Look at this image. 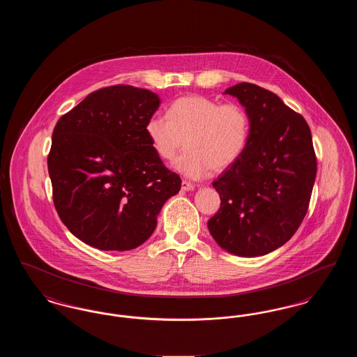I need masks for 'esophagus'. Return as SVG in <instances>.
Instances as JSON below:
<instances>
[{
	"mask_svg": "<svg viewBox=\"0 0 357 357\" xmlns=\"http://www.w3.org/2000/svg\"><path fill=\"white\" fill-rule=\"evenodd\" d=\"M195 188V185H192L191 182H188V181H182V190H185V191H191V190H194Z\"/></svg>",
	"mask_w": 357,
	"mask_h": 357,
	"instance_id": "34e87169",
	"label": "esophagus"
}]
</instances>
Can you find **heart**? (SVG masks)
<instances>
[{
	"label": "heart",
	"mask_w": 357,
	"mask_h": 357,
	"mask_svg": "<svg viewBox=\"0 0 357 357\" xmlns=\"http://www.w3.org/2000/svg\"><path fill=\"white\" fill-rule=\"evenodd\" d=\"M144 130L155 153L166 162L176 158L185 139L186 151L176 169L188 178L201 179L211 169H229L242 156L250 136V119L236 102L185 96L171 102L167 116H150Z\"/></svg>",
	"instance_id": "1"
}]
</instances>
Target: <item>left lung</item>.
<instances>
[{"instance_id":"obj_1","label":"left lung","mask_w":357,"mask_h":357,"mask_svg":"<svg viewBox=\"0 0 357 357\" xmlns=\"http://www.w3.org/2000/svg\"><path fill=\"white\" fill-rule=\"evenodd\" d=\"M236 96L250 119L248 146L213 182L221 207L207 227L231 255L258 257L288 242L305 217L317 172L306 120L271 91L239 83Z\"/></svg>"}]
</instances>
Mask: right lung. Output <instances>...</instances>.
Masks as SVG:
<instances>
[{"instance_id":"obj_1","label":"right lung","mask_w":357,"mask_h":357,"mask_svg":"<svg viewBox=\"0 0 357 357\" xmlns=\"http://www.w3.org/2000/svg\"><path fill=\"white\" fill-rule=\"evenodd\" d=\"M159 98L132 85L89 93L54 126L48 171L53 204L75 237L100 250H131L153 234L181 178L155 153L146 121Z\"/></svg>"}]
</instances>
